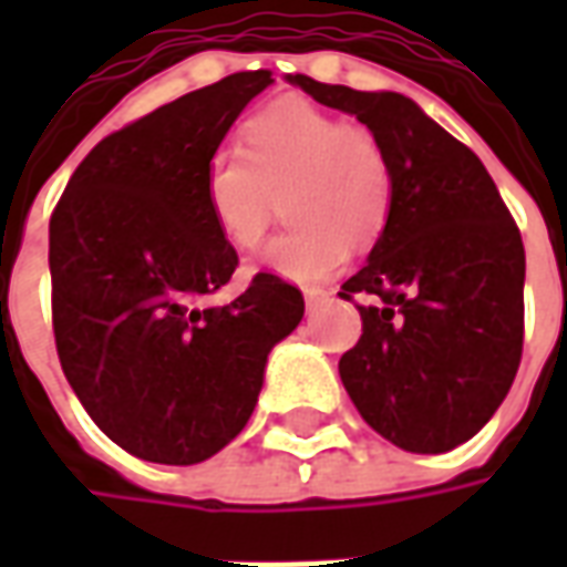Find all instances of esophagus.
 <instances>
[{
  "mask_svg": "<svg viewBox=\"0 0 567 567\" xmlns=\"http://www.w3.org/2000/svg\"><path fill=\"white\" fill-rule=\"evenodd\" d=\"M303 297H307V307H319V303H324L331 297V291L321 288V285H309V288H303Z\"/></svg>",
  "mask_w": 567,
  "mask_h": 567,
  "instance_id": "34e87169",
  "label": "esophagus"
}]
</instances>
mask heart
I'll return each instance as SVG.
<instances>
[{
  "label": "heart",
  "mask_w": 567,
  "mask_h": 567,
  "mask_svg": "<svg viewBox=\"0 0 567 567\" xmlns=\"http://www.w3.org/2000/svg\"><path fill=\"white\" fill-rule=\"evenodd\" d=\"M288 227L258 255V267L291 282H316L385 230L394 175L380 136L307 100L260 109L203 169V199L227 246L255 248L279 212Z\"/></svg>",
  "instance_id": "1"
}]
</instances>
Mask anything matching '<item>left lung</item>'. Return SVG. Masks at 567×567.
<instances>
[{
	"label": "left lung",
	"instance_id": "obj_1",
	"mask_svg": "<svg viewBox=\"0 0 567 567\" xmlns=\"http://www.w3.org/2000/svg\"><path fill=\"white\" fill-rule=\"evenodd\" d=\"M297 87L380 136L394 175L392 218L343 282L361 340L340 380L361 419L406 452L471 440L507 398L523 358L525 248L498 187L464 142L401 93L307 75Z\"/></svg>",
	"mask_w": 567,
	"mask_h": 567
}]
</instances>
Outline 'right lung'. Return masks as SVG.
Instances as JSON below:
<instances>
[{
	"instance_id": "1",
	"label": "right lung",
	"mask_w": 567,
	"mask_h": 567,
	"mask_svg": "<svg viewBox=\"0 0 567 567\" xmlns=\"http://www.w3.org/2000/svg\"><path fill=\"white\" fill-rule=\"evenodd\" d=\"M270 72H236L105 136L51 215V319L72 392L136 458L197 464L255 413L270 349L303 319L300 288L239 267L203 199V169Z\"/></svg>"
}]
</instances>
